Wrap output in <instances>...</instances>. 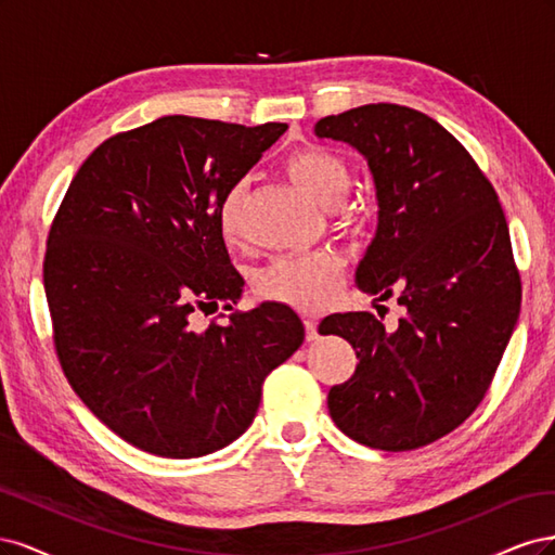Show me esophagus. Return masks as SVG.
Returning a JSON list of instances; mask_svg holds the SVG:
<instances>
[{
  "label": "esophagus",
  "instance_id": "34e87169",
  "mask_svg": "<svg viewBox=\"0 0 555 555\" xmlns=\"http://www.w3.org/2000/svg\"><path fill=\"white\" fill-rule=\"evenodd\" d=\"M304 324H306V340L310 343V340L317 338V319L314 317H306Z\"/></svg>",
  "mask_w": 555,
  "mask_h": 555
}]
</instances>
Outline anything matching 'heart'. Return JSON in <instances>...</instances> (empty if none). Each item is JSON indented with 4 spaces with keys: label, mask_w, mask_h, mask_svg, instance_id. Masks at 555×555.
Masks as SVG:
<instances>
[{
    "label": "heart",
    "mask_w": 555,
    "mask_h": 555,
    "mask_svg": "<svg viewBox=\"0 0 555 555\" xmlns=\"http://www.w3.org/2000/svg\"><path fill=\"white\" fill-rule=\"evenodd\" d=\"M287 173L300 192H306L319 206L333 208L343 204L349 190L347 164L322 147L298 150L287 162ZM243 206L245 188L233 184L217 208V227L222 238L233 245L243 238ZM343 275L338 257L328 251L317 255H289L280 257L263 268L257 287L263 296L280 300L298 310H319L328 304Z\"/></svg>",
    "instance_id": "1"
}]
</instances>
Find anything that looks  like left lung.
<instances>
[{
    "label": "left lung",
    "instance_id": "obj_1",
    "mask_svg": "<svg viewBox=\"0 0 555 555\" xmlns=\"http://www.w3.org/2000/svg\"><path fill=\"white\" fill-rule=\"evenodd\" d=\"M314 133L367 162L379 210L357 287L396 294L405 312L393 328L371 312L319 324L359 359L328 391V412L359 444L418 449L477 410L514 333L520 280L505 212L467 150L414 108L367 104L322 117Z\"/></svg>",
    "mask_w": 555,
    "mask_h": 555
}]
</instances>
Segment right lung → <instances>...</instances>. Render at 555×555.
<instances>
[{"label":"right lung","mask_w":555,"mask_h":555,"mask_svg":"<svg viewBox=\"0 0 555 555\" xmlns=\"http://www.w3.org/2000/svg\"><path fill=\"white\" fill-rule=\"evenodd\" d=\"M284 131L166 115L117 133L82 162L50 227L62 371L99 422L155 456L241 438L266 375L304 345V322L273 300L208 328L192 319L243 294L217 208Z\"/></svg>","instance_id":"add662e5"}]
</instances>
